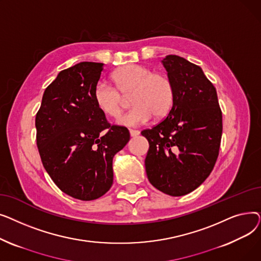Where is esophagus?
Instances as JSON below:
<instances>
[{
  "label": "esophagus",
  "instance_id": "obj_1",
  "mask_svg": "<svg viewBox=\"0 0 261 261\" xmlns=\"http://www.w3.org/2000/svg\"><path fill=\"white\" fill-rule=\"evenodd\" d=\"M129 132H130V135H131V136H138V135L140 134V131H139V130H133V129H130V130H129Z\"/></svg>",
  "mask_w": 261,
  "mask_h": 261
}]
</instances>
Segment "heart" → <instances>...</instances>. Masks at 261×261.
<instances>
[{"label":"heart","instance_id":"b5f03b06","mask_svg":"<svg viewBox=\"0 0 261 261\" xmlns=\"http://www.w3.org/2000/svg\"><path fill=\"white\" fill-rule=\"evenodd\" d=\"M115 87L99 81L94 88V100L100 111L111 117H118L131 96L134 106L120 116L121 126H141L150 118L165 117L174 101V86L171 78L163 72H153L143 64H126L112 74Z\"/></svg>","mask_w":261,"mask_h":261}]
</instances>
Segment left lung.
Listing matches in <instances>:
<instances>
[{
	"label": "left lung",
	"mask_w": 261,
	"mask_h": 261,
	"mask_svg": "<svg viewBox=\"0 0 261 261\" xmlns=\"http://www.w3.org/2000/svg\"><path fill=\"white\" fill-rule=\"evenodd\" d=\"M163 64L173 82L174 101L165 119L142 131L149 142L145 166L156 189L180 197L198 188L214 169L222 112L216 88L199 65L176 55H168Z\"/></svg>",
	"instance_id": "obj_1"
}]
</instances>
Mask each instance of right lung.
Segmentation results:
<instances>
[{
    "mask_svg": "<svg viewBox=\"0 0 261 261\" xmlns=\"http://www.w3.org/2000/svg\"><path fill=\"white\" fill-rule=\"evenodd\" d=\"M103 63L80 62L61 71L45 89L36 115L37 146L43 166L61 191L92 201L113 184V156L130 140L96 106L94 88Z\"/></svg>",
    "mask_w": 261,
    "mask_h": 261,
    "instance_id": "right-lung-1",
    "label": "right lung"
}]
</instances>
